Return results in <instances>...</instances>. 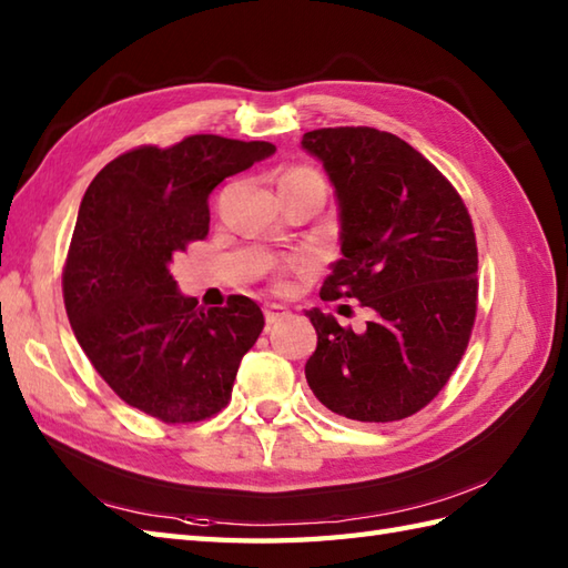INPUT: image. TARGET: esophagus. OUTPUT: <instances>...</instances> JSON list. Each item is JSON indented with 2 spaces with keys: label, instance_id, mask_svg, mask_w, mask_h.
I'll list each match as a JSON object with an SVG mask.
<instances>
[{
  "label": "esophagus",
  "instance_id": "1",
  "mask_svg": "<svg viewBox=\"0 0 568 568\" xmlns=\"http://www.w3.org/2000/svg\"><path fill=\"white\" fill-rule=\"evenodd\" d=\"M263 315H265V324H275V322H281V320H285V317H291V310L273 303V305H265Z\"/></svg>",
  "mask_w": 568,
  "mask_h": 568
}]
</instances>
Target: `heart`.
<instances>
[{
	"label": "heart",
	"instance_id": "1",
	"mask_svg": "<svg viewBox=\"0 0 568 568\" xmlns=\"http://www.w3.org/2000/svg\"><path fill=\"white\" fill-rule=\"evenodd\" d=\"M285 175H317V173L310 171V168H293V171L285 173Z\"/></svg>",
	"mask_w": 568,
	"mask_h": 568
}]
</instances>
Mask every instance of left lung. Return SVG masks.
Wrapping results in <instances>:
<instances>
[{"instance_id":"obj_1","label":"left lung","mask_w":568,"mask_h":568,"mask_svg":"<svg viewBox=\"0 0 568 568\" xmlns=\"http://www.w3.org/2000/svg\"><path fill=\"white\" fill-rule=\"evenodd\" d=\"M334 187L342 258L322 300L376 312L364 332L312 307L317 348L305 376L317 400L356 422H395L434 400L476 320L478 251L458 192L409 143L368 126L303 136Z\"/></svg>"}]
</instances>
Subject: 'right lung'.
Returning a JSON list of instances; mask_svg holds the SVG:
<instances>
[{"label":"right lung","instance_id":"right-lung-1","mask_svg":"<svg viewBox=\"0 0 568 568\" xmlns=\"http://www.w3.org/2000/svg\"><path fill=\"white\" fill-rule=\"evenodd\" d=\"M273 153L265 141L197 134L119 155L84 192L63 271L68 320L94 371L141 413L200 422L232 397L263 312L244 295L200 307L171 263L207 236L212 190Z\"/></svg>","mask_w":568,"mask_h":568}]
</instances>
